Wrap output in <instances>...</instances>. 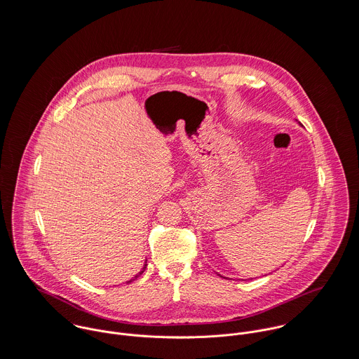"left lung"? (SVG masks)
Instances as JSON below:
<instances>
[{
	"instance_id": "obj_1",
	"label": "left lung",
	"mask_w": 359,
	"mask_h": 359,
	"mask_svg": "<svg viewBox=\"0 0 359 359\" xmlns=\"http://www.w3.org/2000/svg\"><path fill=\"white\" fill-rule=\"evenodd\" d=\"M300 126H302V124H300ZM218 275H219V273H218ZM219 276H221V275H219ZM222 278H224V276H222Z\"/></svg>"
}]
</instances>
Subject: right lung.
<instances>
[{
	"instance_id": "1",
	"label": "right lung",
	"mask_w": 359,
	"mask_h": 359,
	"mask_svg": "<svg viewBox=\"0 0 359 359\" xmlns=\"http://www.w3.org/2000/svg\"><path fill=\"white\" fill-rule=\"evenodd\" d=\"M147 265H148V264H147V261H145V264H144V266H142V269H141V271H140V272H138V273H137V275H135V276H134V278H131V279H130V280H127V283H131V282H133V280H135V279H137V278H138V276H140V275H142V272H144V271H145V268H147Z\"/></svg>"
}]
</instances>
